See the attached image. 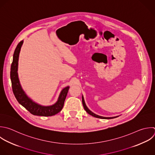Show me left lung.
Returning <instances> with one entry per match:
<instances>
[{
	"label": "left lung",
	"instance_id": "obj_1",
	"mask_svg": "<svg viewBox=\"0 0 155 155\" xmlns=\"http://www.w3.org/2000/svg\"><path fill=\"white\" fill-rule=\"evenodd\" d=\"M82 104H83V106H84V108L85 109V110L90 115H91L92 116H94L95 117H97V118H100V119H113V118H115V117H118V116H114V117H104V116H99L97 114H96L95 113H93L91 111H90L88 107H87L86 104H85V101H84V96L83 95L82 96Z\"/></svg>",
	"mask_w": 155,
	"mask_h": 155
}]
</instances>
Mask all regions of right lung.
I'll list each match as a JSON object with an SVG mask.
<instances>
[{
  "label": "right lung",
  "mask_w": 155,
  "mask_h": 155,
  "mask_svg": "<svg viewBox=\"0 0 155 155\" xmlns=\"http://www.w3.org/2000/svg\"><path fill=\"white\" fill-rule=\"evenodd\" d=\"M23 43L24 41H22L17 45L14 52L13 62L11 66L10 78L15 96L18 102L33 115L41 116H51L55 115L62 109L70 87L67 86L62 90L58 101L51 105H42L29 97L21 87L18 73L19 53Z\"/></svg>",
  "instance_id": "obj_1"
}]
</instances>
